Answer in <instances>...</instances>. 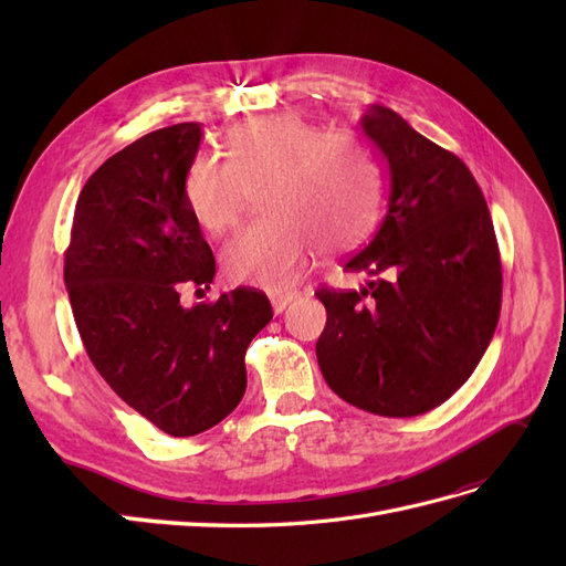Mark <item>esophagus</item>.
Wrapping results in <instances>:
<instances>
[{"instance_id": "34e87169", "label": "esophagus", "mask_w": 566, "mask_h": 566, "mask_svg": "<svg viewBox=\"0 0 566 566\" xmlns=\"http://www.w3.org/2000/svg\"><path fill=\"white\" fill-rule=\"evenodd\" d=\"M295 297H297L295 290H287V293H273V295H271V306H273V312L281 314V312L285 310V306H287L290 302H293Z\"/></svg>"}]
</instances>
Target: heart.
I'll list each match as a JSON object with an SVG mask.
<instances>
[{
  "instance_id": "b5f03b06",
  "label": "heart",
  "mask_w": 566,
  "mask_h": 566,
  "mask_svg": "<svg viewBox=\"0 0 566 566\" xmlns=\"http://www.w3.org/2000/svg\"><path fill=\"white\" fill-rule=\"evenodd\" d=\"M227 160L198 153L184 172V200L198 224L221 233L235 224L248 186L262 181L266 210L221 252L235 283L287 287L316 245L337 252L356 245L378 212V169L347 132H323L293 113L245 119L229 129Z\"/></svg>"
}]
</instances>
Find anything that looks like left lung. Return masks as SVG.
<instances>
[{
    "label": "left lung",
    "mask_w": 566,
    "mask_h": 566,
    "mask_svg": "<svg viewBox=\"0 0 566 566\" xmlns=\"http://www.w3.org/2000/svg\"><path fill=\"white\" fill-rule=\"evenodd\" d=\"M361 129L387 165L389 205L373 241L345 262L370 281L316 290L328 314L316 358L339 399L413 418L482 361L501 316V252L465 163L385 106H370Z\"/></svg>",
    "instance_id": "1"
}]
</instances>
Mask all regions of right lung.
I'll list each match as a JSON object with an SVG mask.
<instances>
[{"label":"right lung","instance_id":"right-lung-1","mask_svg":"<svg viewBox=\"0 0 566 566\" xmlns=\"http://www.w3.org/2000/svg\"><path fill=\"white\" fill-rule=\"evenodd\" d=\"M202 127L150 132L111 156L75 205L63 279L75 325L111 389L172 437H193L241 403L252 337L273 318L254 287L181 306L210 290L214 256L184 200Z\"/></svg>","mask_w":566,"mask_h":566}]
</instances>
